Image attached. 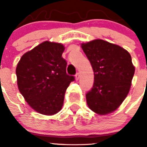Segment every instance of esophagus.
I'll return each instance as SVG.
<instances>
[{
	"label": "esophagus",
	"instance_id": "obj_1",
	"mask_svg": "<svg viewBox=\"0 0 147 147\" xmlns=\"http://www.w3.org/2000/svg\"><path fill=\"white\" fill-rule=\"evenodd\" d=\"M75 78H76V80H79V78H80V74H79V73H77V74H76Z\"/></svg>",
	"mask_w": 147,
	"mask_h": 147
}]
</instances>
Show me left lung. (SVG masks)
<instances>
[{
  "label": "left lung",
  "mask_w": 147,
  "mask_h": 147,
  "mask_svg": "<svg viewBox=\"0 0 147 147\" xmlns=\"http://www.w3.org/2000/svg\"><path fill=\"white\" fill-rule=\"evenodd\" d=\"M92 65L94 84L86 95L90 109L99 115L116 111L129 93L135 66L126 49L101 39L82 43Z\"/></svg>",
  "instance_id": "1"
}]
</instances>
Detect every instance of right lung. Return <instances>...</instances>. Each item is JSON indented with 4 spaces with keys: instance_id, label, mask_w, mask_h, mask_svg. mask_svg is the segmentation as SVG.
<instances>
[{
    "instance_id": "1",
    "label": "right lung",
    "mask_w": 147,
    "mask_h": 147,
    "mask_svg": "<svg viewBox=\"0 0 147 147\" xmlns=\"http://www.w3.org/2000/svg\"><path fill=\"white\" fill-rule=\"evenodd\" d=\"M65 47L46 41L24 54L16 68L19 91L36 112L52 116L62 109L74 76L66 74Z\"/></svg>"
}]
</instances>
